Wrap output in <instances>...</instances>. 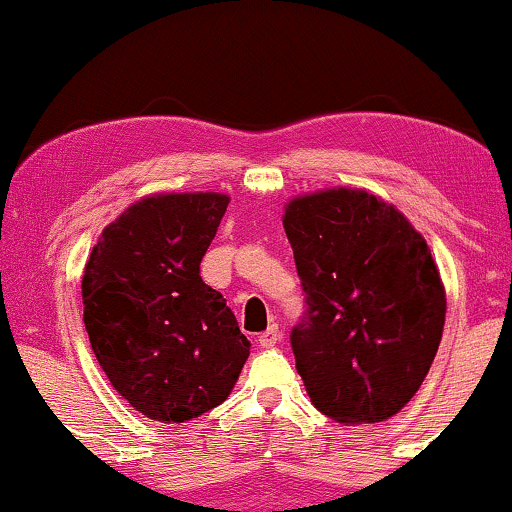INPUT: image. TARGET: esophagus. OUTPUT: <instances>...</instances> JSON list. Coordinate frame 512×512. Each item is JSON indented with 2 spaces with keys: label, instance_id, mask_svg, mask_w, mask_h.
<instances>
[{
  "label": "esophagus",
  "instance_id": "34e87169",
  "mask_svg": "<svg viewBox=\"0 0 512 512\" xmlns=\"http://www.w3.org/2000/svg\"><path fill=\"white\" fill-rule=\"evenodd\" d=\"M280 327L277 324H272V327H268V331H263L261 336H258V343H261V348H275L277 343H280Z\"/></svg>",
  "mask_w": 512,
  "mask_h": 512
}]
</instances>
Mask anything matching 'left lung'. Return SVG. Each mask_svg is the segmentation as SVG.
<instances>
[{
    "instance_id": "obj_1",
    "label": "left lung",
    "mask_w": 512,
    "mask_h": 512,
    "mask_svg": "<svg viewBox=\"0 0 512 512\" xmlns=\"http://www.w3.org/2000/svg\"><path fill=\"white\" fill-rule=\"evenodd\" d=\"M282 223L305 291L291 348L310 402L338 423L386 421L442 341L447 296L426 240L360 188L294 197Z\"/></svg>"
}]
</instances>
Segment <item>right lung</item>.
<instances>
[{
  "label": "right lung",
  "mask_w": 512,
  "mask_h": 512,
  "mask_svg": "<svg viewBox=\"0 0 512 512\" xmlns=\"http://www.w3.org/2000/svg\"><path fill=\"white\" fill-rule=\"evenodd\" d=\"M230 197L167 192L131 204L84 265V327L112 388L152 421L183 423L228 400L251 343L199 277Z\"/></svg>",
  "instance_id": "right-lung-1"
}]
</instances>
